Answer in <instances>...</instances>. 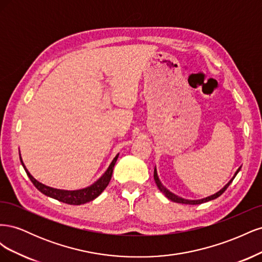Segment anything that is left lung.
Masks as SVG:
<instances>
[{
  "label": "left lung",
  "mask_w": 262,
  "mask_h": 262,
  "mask_svg": "<svg viewBox=\"0 0 262 262\" xmlns=\"http://www.w3.org/2000/svg\"><path fill=\"white\" fill-rule=\"evenodd\" d=\"M241 168H242V166H241V167H239L238 169L236 170V172L234 173L233 178H232L231 180H229V181L227 182V184L220 190V191L215 192L214 194H211V195H209V196L202 198V199H196V200H189V199H185V198H181V196H179V195H177V194H175V193H172L171 191H169V190L162 184V181L160 180V178H158L156 166H155V168H154V180H155V182H156V186L158 187V189L161 190V192H163V193L165 194V196L167 198V199H169L170 201H172V202H177V203H182V204H191V205H194V204H201V203H204V202H208V201L214 200V199H216V198H219L221 194H223V192H224L225 190L228 188V186L232 184V181L234 180V178L236 177L237 173L239 172Z\"/></svg>",
  "instance_id": "8db88e82"
}]
</instances>
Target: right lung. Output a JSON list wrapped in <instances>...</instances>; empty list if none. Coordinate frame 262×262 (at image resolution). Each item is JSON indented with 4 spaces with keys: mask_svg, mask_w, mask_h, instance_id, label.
<instances>
[{
    "mask_svg": "<svg viewBox=\"0 0 262 262\" xmlns=\"http://www.w3.org/2000/svg\"><path fill=\"white\" fill-rule=\"evenodd\" d=\"M118 156H119V153L115 156L113 162L110 163L107 170L104 173H102V175L96 181L93 182L92 185L87 186L85 188H82V189L64 190V189H57V188L46 186V185L41 184V182H39L37 179H35L33 176L30 175V172L26 168V166L24 165V162L21 160V156H20V153H19L20 163L23 165L24 169H25L27 176L29 177L31 182H33L34 186L39 190V191H40L41 193H43L47 196L52 198V199H55V200H58V201L63 202V203L72 204V205H80V204H84V203H87L90 201H93L94 199H96V198L102 191H104L106 187L109 185L110 179H112L113 170H114V167H115V164L118 160Z\"/></svg>",
    "mask_w": 262,
    "mask_h": 262,
    "instance_id": "obj_1",
    "label": "right lung"
}]
</instances>
